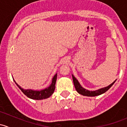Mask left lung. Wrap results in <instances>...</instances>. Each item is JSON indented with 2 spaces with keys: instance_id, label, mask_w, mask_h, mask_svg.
Wrapping results in <instances>:
<instances>
[{
  "instance_id": "8db88e82",
  "label": "left lung",
  "mask_w": 127,
  "mask_h": 127,
  "mask_svg": "<svg viewBox=\"0 0 127 127\" xmlns=\"http://www.w3.org/2000/svg\"><path fill=\"white\" fill-rule=\"evenodd\" d=\"M72 79H73V82H74V86H75V89H76L77 92L79 94L84 96H98L103 94V93H105L106 92H107V91L112 86V85L114 84L115 82H116V80H115L114 82H112V84H111V85H109V86L106 87L100 88V89L98 90L89 91L83 88L80 85V84H79V82H78V80H77L76 78H75L73 75H72Z\"/></svg>"
}]
</instances>
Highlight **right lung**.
Segmentation results:
<instances>
[{
  "mask_svg": "<svg viewBox=\"0 0 127 127\" xmlns=\"http://www.w3.org/2000/svg\"><path fill=\"white\" fill-rule=\"evenodd\" d=\"M56 79H57V74H56L55 75H54L53 79H52V82L51 85H50L48 87L45 88V89L43 90H33L31 89L24 90L23 88H21L20 85H18L15 80H14V81L16 83V84L17 85V86L22 91L23 93L26 96H27L28 98L32 99L40 100V99H46V98H49V97L53 94V92H54L55 91V89Z\"/></svg>",
  "mask_w": 127,
  "mask_h": 127,
  "instance_id": "obj_1",
  "label": "right lung"
}]
</instances>
